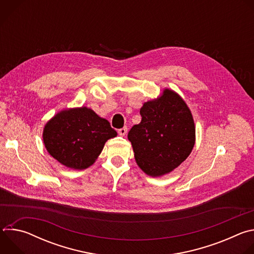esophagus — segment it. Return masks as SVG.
I'll list each match as a JSON object with an SVG mask.
<instances>
[{
    "mask_svg": "<svg viewBox=\"0 0 254 254\" xmlns=\"http://www.w3.org/2000/svg\"><path fill=\"white\" fill-rule=\"evenodd\" d=\"M127 132V127H122V128L119 129V134L122 135V136L126 135Z\"/></svg>",
    "mask_w": 254,
    "mask_h": 254,
    "instance_id": "obj_1",
    "label": "esophagus"
}]
</instances>
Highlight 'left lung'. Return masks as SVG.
<instances>
[{
	"mask_svg": "<svg viewBox=\"0 0 254 254\" xmlns=\"http://www.w3.org/2000/svg\"><path fill=\"white\" fill-rule=\"evenodd\" d=\"M141 121L128 131L134 159L149 176L172 172L191 154L195 144V124L186 102L165 89L157 99L144 102Z\"/></svg>",
	"mask_w": 254,
	"mask_h": 254,
	"instance_id": "8db88e82",
	"label": "left lung"
}]
</instances>
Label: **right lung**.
I'll list each match as a JSON object with an SVG mask.
<instances>
[{"label": "right lung", "instance_id": "add662e5", "mask_svg": "<svg viewBox=\"0 0 254 254\" xmlns=\"http://www.w3.org/2000/svg\"><path fill=\"white\" fill-rule=\"evenodd\" d=\"M117 135L110 123L84 106L54 116L45 125L43 141L48 153L60 164L83 170L95 162L105 141Z\"/></svg>", "mask_w": 254, "mask_h": 254}]
</instances>
